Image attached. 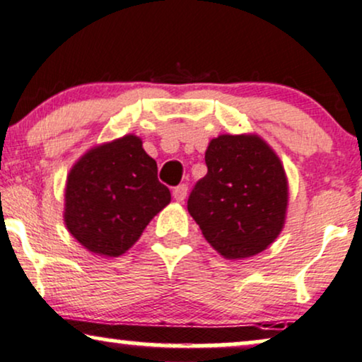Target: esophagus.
Wrapping results in <instances>:
<instances>
[{"instance_id":"1","label":"esophagus","mask_w":362,"mask_h":362,"mask_svg":"<svg viewBox=\"0 0 362 362\" xmlns=\"http://www.w3.org/2000/svg\"><path fill=\"white\" fill-rule=\"evenodd\" d=\"M187 192H189V187H187L185 184L178 185L173 189V199H175L177 202H184L187 197Z\"/></svg>"}]
</instances>
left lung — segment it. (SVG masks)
<instances>
[{
  "mask_svg": "<svg viewBox=\"0 0 362 362\" xmlns=\"http://www.w3.org/2000/svg\"><path fill=\"white\" fill-rule=\"evenodd\" d=\"M206 165L187 209L209 245L228 259L267 250L288 206V182L275 151L258 134H221L209 143Z\"/></svg>",
  "mask_w": 362,
  "mask_h": 362,
  "instance_id": "left-lung-1",
  "label": "left lung"
}]
</instances>
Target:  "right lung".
Wrapping results in <instances>:
<instances>
[{"instance_id": "add662e5", "label": "right lung", "mask_w": 362, "mask_h": 362, "mask_svg": "<svg viewBox=\"0 0 362 362\" xmlns=\"http://www.w3.org/2000/svg\"><path fill=\"white\" fill-rule=\"evenodd\" d=\"M156 172V162L134 134L90 148L67 177L69 233L95 255H123L170 204L168 187L160 184Z\"/></svg>"}]
</instances>
